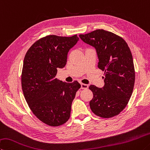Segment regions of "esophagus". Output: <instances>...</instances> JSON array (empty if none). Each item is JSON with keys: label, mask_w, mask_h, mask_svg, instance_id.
I'll list each match as a JSON object with an SVG mask.
<instances>
[{"label": "esophagus", "mask_w": 150, "mask_h": 150, "mask_svg": "<svg viewBox=\"0 0 150 150\" xmlns=\"http://www.w3.org/2000/svg\"><path fill=\"white\" fill-rule=\"evenodd\" d=\"M88 86L86 84H83V83H81V89H86L88 88Z\"/></svg>", "instance_id": "34e87169"}]
</instances>
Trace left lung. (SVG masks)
Masks as SVG:
<instances>
[{"instance_id": "left-lung-1", "label": "left lung", "mask_w": 150, "mask_h": 150, "mask_svg": "<svg viewBox=\"0 0 150 150\" xmlns=\"http://www.w3.org/2000/svg\"><path fill=\"white\" fill-rule=\"evenodd\" d=\"M79 37L96 48L98 67L104 71L103 88L89 86L93 93L89 102L91 110L102 118L117 115L127 106L134 88L135 71L130 48L122 37L103 29L79 35Z\"/></svg>"}]
</instances>
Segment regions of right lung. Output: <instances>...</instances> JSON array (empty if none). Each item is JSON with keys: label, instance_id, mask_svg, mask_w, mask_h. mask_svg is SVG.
Wrapping results in <instances>:
<instances>
[{"label": "right lung", "instance_id": "obj_1", "mask_svg": "<svg viewBox=\"0 0 150 150\" xmlns=\"http://www.w3.org/2000/svg\"><path fill=\"white\" fill-rule=\"evenodd\" d=\"M79 40L72 37L48 35L27 52L21 72V87L27 103L37 117L51 127L64 125L70 117L73 100L81 88L77 81L56 78L58 68L66 66L68 52Z\"/></svg>", "mask_w": 150, "mask_h": 150}]
</instances>
